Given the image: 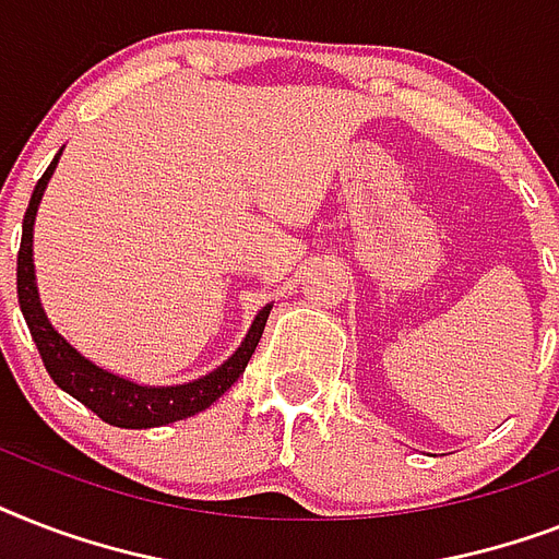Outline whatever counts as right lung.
Wrapping results in <instances>:
<instances>
[{
    "label": "right lung",
    "mask_w": 559,
    "mask_h": 559,
    "mask_svg": "<svg viewBox=\"0 0 559 559\" xmlns=\"http://www.w3.org/2000/svg\"><path fill=\"white\" fill-rule=\"evenodd\" d=\"M60 153L34 186L28 209H25V219H22V243L20 254H16V296H20V307L22 316H25V324H28L31 340L37 342L43 366L66 394L81 400L83 406L92 408L100 420H107L109 426H121V429L165 426L209 408L246 371L258 342H261L272 305H266L261 313L254 316L252 328L246 333V340L240 342V348L223 366L200 377V380L182 382V385H139V382L127 380V377H118L107 368L95 366L92 359L83 357L81 350H74L51 328L46 310L39 305L37 275H34V249H31V243H34V217H37V205L43 200L48 179L55 174Z\"/></svg>",
    "instance_id": "1"
}]
</instances>
